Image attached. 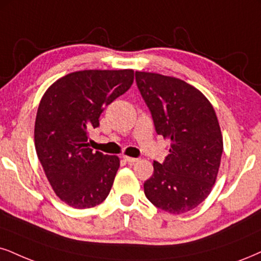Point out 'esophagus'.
I'll return each instance as SVG.
<instances>
[{
  "mask_svg": "<svg viewBox=\"0 0 261 261\" xmlns=\"http://www.w3.org/2000/svg\"><path fill=\"white\" fill-rule=\"evenodd\" d=\"M123 159L125 162H128V163H136L139 161V159H134V157H129V156H123Z\"/></svg>",
  "mask_w": 261,
  "mask_h": 261,
  "instance_id": "34e87169",
  "label": "esophagus"
}]
</instances>
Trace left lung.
<instances>
[{
  "instance_id": "obj_1",
  "label": "left lung",
  "mask_w": 261,
  "mask_h": 261,
  "mask_svg": "<svg viewBox=\"0 0 261 261\" xmlns=\"http://www.w3.org/2000/svg\"><path fill=\"white\" fill-rule=\"evenodd\" d=\"M136 81L157 134L170 141L144 192L162 211L186 213L208 197L219 172L224 145L217 114L203 93L176 77L136 71Z\"/></svg>"
}]
</instances>
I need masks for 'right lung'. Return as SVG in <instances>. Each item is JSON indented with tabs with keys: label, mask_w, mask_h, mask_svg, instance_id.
Here are the masks:
<instances>
[{
	"label": "right lung",
	"mask_w": 261,
	"mask_h": 261,
	"mask_svg": "<svg viewBox=\"0 0 261 261\" xmlns=\"http://www.w3.org/2000/svg\"><path fill=\"white\" fill-rule=\"evenodd\" d=\"M133 81L132 69L82 70L60 77L42 96L35 149L56 195L70 207L92 208L108 197L120 159L93 151L88 130Z\"/></svg>",
	"instance_id": "add662e5"
}]
</instances>
